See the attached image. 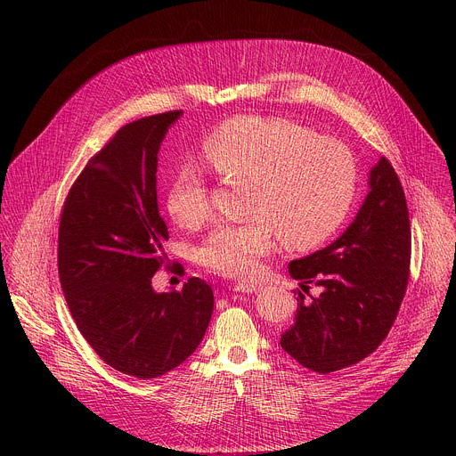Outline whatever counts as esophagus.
Returning <instances> with one entry per match:
<instances>
[{
    "instance_id": "esophagus-1",
    "label": "esophagus",
    "mask_w": 456,
    "mask_h": 456,
    "mask_svg": "<svg viewBox=\"0 0 456 456\" xmlns=\"http://www.w3.org/2000/svg\"><path fill=\"white\" fill-rule=\"evenodd\" d=\"M234 290H236V292L254 294V292H259V290H262V285H259V283H254V281H238V283L234 285Z\"/></svg>"
}]
</instances>
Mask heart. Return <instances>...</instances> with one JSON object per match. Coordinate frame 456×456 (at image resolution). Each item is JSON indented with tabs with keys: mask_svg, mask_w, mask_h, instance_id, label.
I'll list each match as a JSON object with an SVG mask.
<instances>
[{
	"mask_svg": "<svg viewBox=\"0 0 456 456\" xmlns=\"http://www.w3.org/2000/svg\"><path fill=\"white\" fill-rule=\"evenodd\" d=\"M204 155L224 180H248V218L218 225L199 248L200 265L227 278L254 276L278 234L289 248L327 241L355 199L359 171L352 151L290 120L231 118L206 137ZM166 206L183 229L211 220L209 187L197 162L178 166Z\"/></svg>",
	"mask_w": 456,
	"mask_h": 456,
	"instance_id": "heart-1",
	"label": "heart"
}]
</instances>
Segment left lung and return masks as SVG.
<instances>
[{"label": "left lung", "instance_id": "8db88e82", "mask_svg": "<svg viewBox=\"0 0 456 456\" xmlns=\"http://www.w3.org/2000/svg\"><path fill=\"white\" fill-rule=\"evenodd\" d=\"M370 191L329 247L294 259L297 312L281 348L305 368L330 373L357 364L386 339L406 294L411 229L401 180L384 157L371 167ZM317 286L319 295H310Z\"/></svg>", "mask_w": 456, "mask_h": 456}]
</instances>
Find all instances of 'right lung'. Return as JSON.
Listing matches in <instances>:
<instances>
[{"instance_id": "1", "label": "right lung", "mask_w": 456, "mask_h": 456, "mask_svg": "<svg viewBox=\"0 0 456 456\" xmlns=\"http://www.w3.org/2000/svg\"><path fill=\"white\" fill-rule=\"evenodd\" d=\"M182 113L122 126L74 182L59 222V281L79 332L106 364L144 380L197 350L215 306L200 278L162 294L151 285L169 240L157 202L159 150Z\"/></svg>"}]
</instances>
